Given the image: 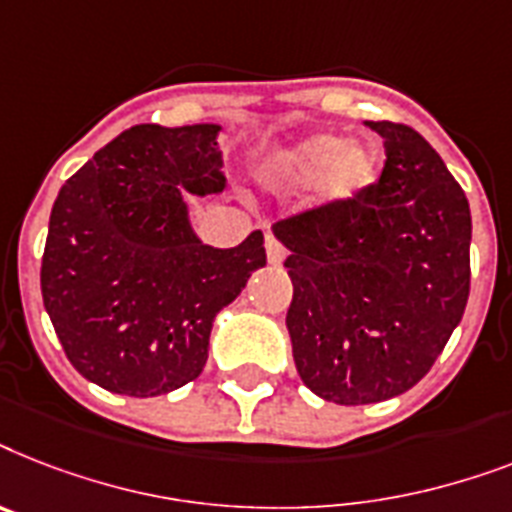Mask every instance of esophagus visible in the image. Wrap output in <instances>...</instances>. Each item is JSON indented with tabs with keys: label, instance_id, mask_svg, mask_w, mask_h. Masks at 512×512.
<instances>
[{
	"label": "esophagus",
	"instance_id": "obj_1",
	"mask_svg": "<svg viewBox=\"0 0 512 512\" xmlns=\"http://www.w3.org/2000/svg\"><path fill=\"white\" fill-rule=\"evenodd\" d=\"M267 259L269 264H280V261L285 259V245L272 235H267Z\"/></svg>",
	"mask_w": 512,
	"mask_h": 512
}]
</instances>
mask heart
Returning <instances> with one entry per match:
<instances>
[{
  "label": "heart",
  "instance_id": "obj_1",
  "mask_svg": "<svg viewBox=\"0 0 512 512\" xmlns=\"http://www.w3.org/2000/svg\"><path fill=\"white\" fill-rule=\"evenodd\" d=\"M264 174L272 185L288 190L317 185V200L325 206H338L372 185L375 153L359 142L343 145L335 134H312L269 155Z\"/></svg>",
  "mask_w": 512,
  "mask_h": 512
}]
</instances>
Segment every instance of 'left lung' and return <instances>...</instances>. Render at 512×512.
Wrapping results in <instances>:
<instances>
[{
    "label": "left lung",
    "mask_w": 512,
    "mask_h": 512,
    "mask_svg": "<svg viewBox=\"0 0 512 512\" xmlns=\"http://www.w3.org/2000/svg\"><path fill=\"white\" fill-rule=\"evenodd\" d=\"M367 126L386 147L378 182L272 227L290 251L285 325L298 375L346 407L386 402L423 380L470 293L463 187L415 129Z\"/></svg>",
    "instance_id": "left-lung-1"
}]
</instances>
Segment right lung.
I'll return each instance as SVG.
<instances>
[{"mask_svg": "<svg viewBox=\"0 0 512 512\" xmlns=\"http://www.w3.org/2000/svg\"><path fill=\"white\" fill-rule=\"evenodd\" d=\"M222 126L140 124L63 185L42 256L44 309L65 357L124 396H158L203 372L219 309L267 264L264 235L211 248L182 192L224 190Z\"/></svg>", "mask_w": 512, "mask_h": 512, "instance_id": "right-lung-1", "label": "right lung"}]
</instances>
